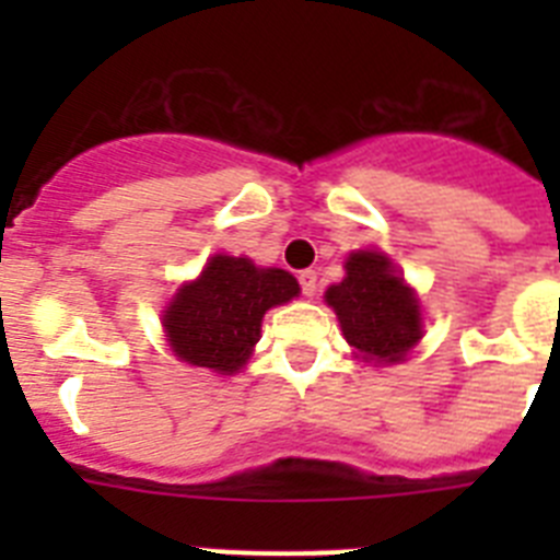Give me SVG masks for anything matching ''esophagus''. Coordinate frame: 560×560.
<instances>
[{
    "label": "esophagus",
    "instance_id": "obj_1",
    "mask_svg": "<svg viewBox=\"0 0 560 560\" xmlns=\"http://www.w3.org/2000/svg\"><path fill=\"white\" fill-rule=\"evenodd\" d=\"M300 289H303L305 296H314L316 294V271L314 269L300 271Z\"/></svg>",
    "mask_w": 560,
    "mask_h": 560
}]
</instances>
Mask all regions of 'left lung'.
<instances>
[{
  "label": "left lung",
  "mask_w": 560,
  "mask_h": 560,
  "mask_svg": "<svg viewBox=\"0 0 560 560\" xmlns=\"http://www.w3.org/2000/svg\"><path fill=\"white\" fill-rule=\"evenodd\" d=\"M325 303L355 355L370 364H398L423 336L418 294L384 252H353L345 260V280L325 291Z\"/></svg>",
  "instance_id": "1"
}]
</instances>
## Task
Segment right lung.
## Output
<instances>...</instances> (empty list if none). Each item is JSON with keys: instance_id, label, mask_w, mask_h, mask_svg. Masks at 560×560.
<instances>
[{"instance_id": "right-lung-1", "label": "right lung", "mask_w": 560, "mask_h": 560, "mask_svg": "<svg viewBox=\"0 0 560 560\" xmlns=\"http://www.w3.org/2000/svg\"><path fill=\"white\" fill-rule=\"evenodd\" d=\"M300 294L285 269H260L249 257L212 255L201 275L182 285L162 311L173 355L190 368L232 375L260 339L264 314Z\"/></svg>"}]
</instances>
